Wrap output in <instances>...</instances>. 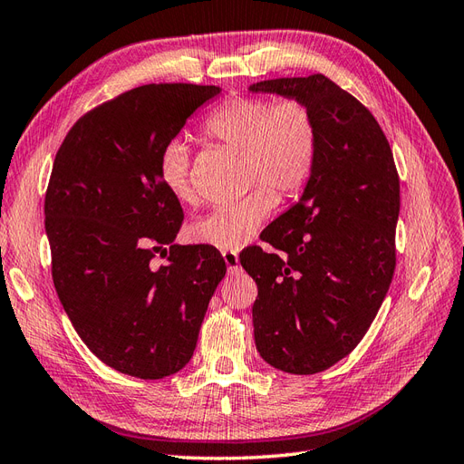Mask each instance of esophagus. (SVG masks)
Instances as JSON below:
<instances>
[{"label":"esophagus","mask_w":464,"mask_h":464,"mask_svg":"<svg viewBox=\"0 0 464 464\" xmlns=\"http://www.w3.org/2000/svg\"><path fill=\"white\" fill-rule=\"evenodd\" d=\"M223 260H225V265H227L229 270H237V268H239V255H237V253L225 251V253H223Z\"/></svg>","instance_id":"34e87169"}]
</instances>
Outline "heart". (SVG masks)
I'll list each match as a JSON object with an SVG mask.
<instances>
[{
  "label": "heart",
  "mask_w": 464,
  "mask_h": 464,
  "mask_svg": "<svg viewBox=\"0 0 464 464\" xmlns=\"http://www.w3.org/2000/svg\"><path fill=\"white\" fill-rule=\"evenodd\" d=\"M204 135L245 152L246 184H260L245 198L218 206L188 227V239L237 251L253 239L282 196L298 194L310 182L319 150V127L310 105L298 98L239 96L223 102L204 121ZM164 188L178 201H192L189 152L170 140L159 157ZM272 187L276 188L271 189Z\"/></svg>",
  "instance_id": "heart-1"
}]
</instances>
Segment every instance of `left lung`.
Here are the masks:
<instances>
[{
  "label": "left lung",
  "instance_id": "1",
  "mask_svg": "<svg viewBox=\"0 0 464 464\" xmlns=\"http://www.w3.org/2000/svg\"><path fill=\"white\" fill-rule=\"evenodd\" d=\"M251 92L298 98L319 127L315 169L295 206L248 246L255 343L278 371L315 374L359 345L396 268L400 178L374 115L324 74L256 82Z\"/></svg>",
  "mask_w": 464,
  "mask_h": 464
}]
</instances>
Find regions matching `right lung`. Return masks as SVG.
<instances>
[{
	"label": "right lung",
	"mask_w": 464,
	"mask_h": 464,
	"mask_svg": "<svg viewBox=\"0 0 464 464\" xmlns=\"http://www.w3.org/2000/svg\"><path fill=\"white\" fill-rule=\"evenodd\" d=\"M219 86L147 84L68 130L44 196L53 282L102 362L142 380L189 362L225 276L216 246L174 245L184 211L159 174L162 149ZM157 252L169 263L151 266Z\"/></svg>",
	"instance_id": "obj_1"
}]
</instances>
